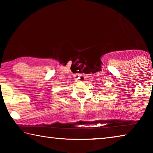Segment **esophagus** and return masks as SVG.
<instances>
[{
    "instance_id": "obj_1",
    "label": "esophagus",
    "mask_w": 153,
    "mask_h": 153,
    "mask_svg": "<svg viewBox=\"0 0 153 153\" xmlns=\"http://www.w3.org/2000/svg\"><path fill=\"white\" fill-rule=\"evenodd\" d=\"M74 79H76V82H84L85 80V77L84 76H81V75H78V74H76L74 75Z\"/></svg>"
}]
</instances>
